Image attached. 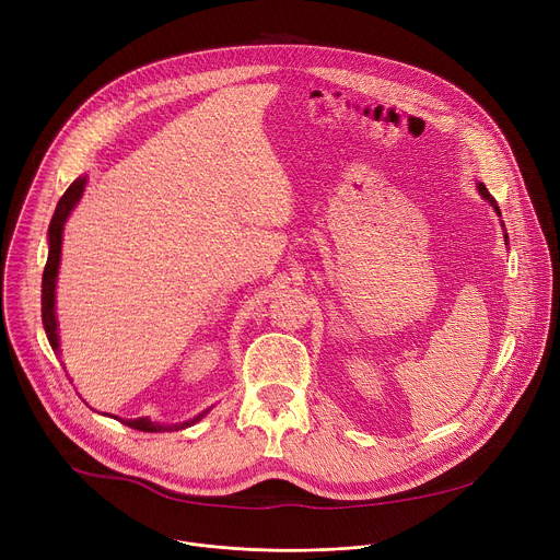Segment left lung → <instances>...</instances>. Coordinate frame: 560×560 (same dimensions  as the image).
<instances>
[{
	"instance_id": "1",
	"label": "left lung",
	"mask_w": 560,
	"mask_h": 560,
	"mask_svg": "<svg viewBox=\"0 0 560 560\" xmlns=\"http://www.w3.org/2000/svg\"><path fill=\"white\" fill-rule=\"evenodd\" d=\"M478 191H480V194H482V198H485V200H487V202H491V206H493V210H495V212H498V214H500V210H498V202H495V200H493V196H491V194H489V191H487V187H485V185H482V183H480V185H478Z\"/></svg>"
}]
</instances>
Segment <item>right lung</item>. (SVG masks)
<instances>
[{
  "label": "right lung",
  "mask_w": 560,
  "mask_h": 560,
  "mask_svg": "<svg viewBox=\"0 0 560 560\" xmlns=\"http://www.w3.org/2000/svg\"><path fill=\"white\" fill-rule=\"evenodd\" d=\"M84 183L86 178H78L71 183V187L62 194V198L58 200V208L54 219H50L48 225V259L44 266V275H42V322H44V330L46 337L50 341V348L58 350V322H56V279H58V268H60V252H62V230H65V221L71 214V210L75 208V202L80 200L82 191H84ZM208 411H202L200 416L191 418L189 422H180V424H159L151 422L147 418H138V420H120L122 424H127L129 429L136 431H147V433H161V431H178L185 427L196 424L202 416Z\"/></svg>",
  "instance_id": "add662e5"
}]
</instances>
